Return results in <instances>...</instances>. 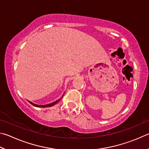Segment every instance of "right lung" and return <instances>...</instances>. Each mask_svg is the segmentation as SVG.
<instances>
[{
    "mask_svg": "<svg viewBox=\"0 0 149 149\" xmlns=\"http://www.w3.org/2000/svg\"><path fill=\"white\" fill-rule=\"evenodd\" d=\"M64 95V94H63ZM63 95H62V97H61V98H62L63 97ZM60 98V99H61ZM60 99H59V100H57V101H54V102H52V103H49V104H48V105H36V104H35V103H32V102H31V101H29V102L31 105H33V106H35V107H52V106H54V105H56V104L57 103H58L59 101H60Z\"/></svg>",
    "mask_w": 149,
    "mask_h": 149,
    "instance_id": "obj_1",
    "label": "right lung"
}]
</instances>
